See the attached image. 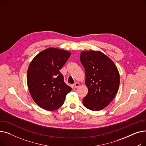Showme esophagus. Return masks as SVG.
Instances as JSON below:
<instances>
[{
    "label": "esophagus",
    "instance_id": "1",
    "mask_svg": "<svg viewBox=\"0 0 146 146\" xmlns=\"http://www.w3.org/2000/svg\"><path fill=\"white\" fill-rule=\"evenodd\" d=\"M79 86H80V83H78V82H76V83H75L74 84V85H73V87L74 88H78Z\"/></svg>",
    "mask_w": 146,
    "mask_h": 146
}]
</instances>
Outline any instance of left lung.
Segmentation results:
<instances>
[{
  "mask_svg": "<svg viewBox=\"0 0 146 146\" xmlns=\"http://www.w3.org/2000/svg\"><path fill=\"white\" fill-rule=\"evenodd\" d=\"M80 60L85 67V84L88 89L83 104L92 111L102 110L117 94L119 86L118 68L113 61L100 51H83Z\"/></svg>",
  "mask_w": 146,
  "mask_h": 146,
  "instance_id": "left-lung-1",
  "label": "left lung"
}]
</instances>
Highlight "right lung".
Returning a JSON list of instances; mask_svg holds the SVG:
<instances>
[{
    "mask_svg": "<svg viewBox=\"0 0 146 146\" xmlns=\"http://www.w3.org/2000/svg\"><path fill=\"white\" fill-rule=\"evenodd\" d=\"M70 55L68 51L50 47L31 61L27 72L28 90L34 102L45 110L58 109L72 90L60 72Z\"/></svg>",
    "mask_w": 146,
    "mask_h": 146,
    "instance_id": "obj_1",
    "label": "right lung"
}]
</instances>
